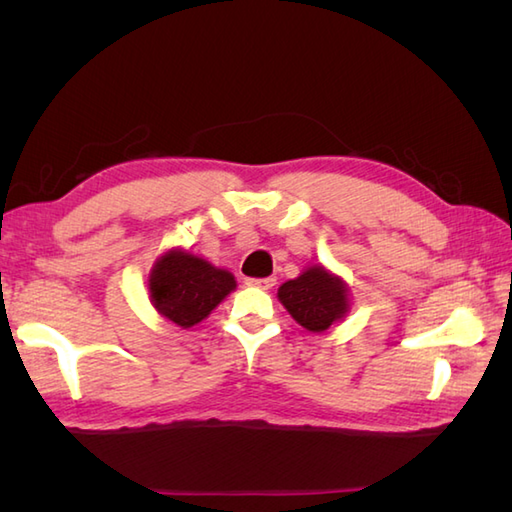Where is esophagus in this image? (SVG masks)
I'll return each instance as SVG.
<instances>
[{"label":"esophagus","instance_id":"34e87169","mask_svg":"<svg viewBox=\"0 0 512 512\" xmlns=\"http://www.w3.org/2000/svg\"><path fill=\"white\" fill-rule=\"evenodd\" d=\"M275 277H264V279H246L248 286H255V288H262V290H270L275 286Z\"/></svg>","mask_w":512,"mask_h":512}]
</instances>
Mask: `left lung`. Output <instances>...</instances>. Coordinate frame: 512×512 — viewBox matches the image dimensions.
<instances>
[{"label": "left lung", "mask_w": 512, "mask_h": 512, "mask_svg": "<svg viewBox=\"0 0 512 512\" xmlns=\"http://www.w3.org/2000/svg\"><path fill=\"white\" fill-rule=\"evenodd\" d=\"M277 295L292 319L312 332L328 330L347 312L345 286L323 268H310L301 277L286 281Z\"/></svg>", "instance_id": "1"}]
</instances>
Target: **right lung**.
I'll list each match as a JSON object with an SVG mask.
<instances>
[{
  "instance_id": "right-lung-1",
  "label": "right lung",
  "mask_w": 512,
  "mask_h": 512,
  "mask_svg": "<svg viewBox=\"0 0 512 512\" xmlns=\"http://www.w3.org/2000/svg\"><path fill=\"white\" fill-rule=\"evenodd\" d=\"M233 288L235 277L228 270L180 250L162 257L149 275L151 303L180 328H191L209 317Z\"/></svg>"
}]
</instances>
